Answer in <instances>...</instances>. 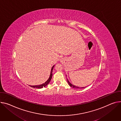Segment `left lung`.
<instances>
[{"instance_id":"8db88e82","label":"left lung","mask_w":121,"mask_h":121,"mask_svg":"<svg viewBox=\"0 0 121 121\" xmlns=\"http://www.w3.org/2000/svg\"><path fill=\"white\" fill-rule=\"evenodd\" d=\"M67 76V75H66ZM67 81H68V83H69V84L70 85V86H71V87H72L73 88H77V89H78V88H84V87H78V86H75V85H74L73 84H71L69 81V80H68V79H67Z\"/></svg>"}]
</instances>
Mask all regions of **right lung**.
I'll return each instance as SVG.
<instances>
[{"mask_svg":"<svg viewBox=\"0 0 121 121\" xmlns=\"http://www.w3.org/2000/svg\"><path fill=\"white\" fill-rule=\"evenodd\" d=\"M54 66V65H53V67L52 68V69H51V73H50V77L48 79V80L44 83L42 84H40V85H33V86H32V85H30V86H31V87H33V88H42L44 87H45L46 85H47L51 81V79H52V70H53V67Z\"/></svg>","mask_w":121,"mask_h":121,"instance_id":"obj_1","label":"right lung"}]
</instances>
